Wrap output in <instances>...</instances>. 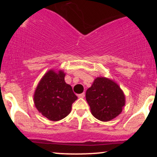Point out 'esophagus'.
<instances>
[{
    "mask_svg": "<svg viewBox=\"0 0 157 157\" xmlns=\"http://www.w3.org/2000/svg\"><path fill=\"white\" fill-rule=\"evenodd\" d=\"M84 97H85V93H82V94H78L79 98H83Z\"/></svg>",
    "mask_w": 157,
    "mask_h": 157,
    "instance_id": "1",
    "label": "esophagus"
}]
</instances>
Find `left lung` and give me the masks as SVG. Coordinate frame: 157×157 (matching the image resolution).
Wrapping results in <instances>:
<instances>
[{
  "instance_id": "left-lung-1",
  "label": "left lung",
  "mask_w": 157,
  "mask_h": 157,
  "mask_svg": "<svg viewBox=\"0 0 157 157\" xmlns=\"http://www.w3.org/2000/svg\"><path fill=\"white\" fill-rule=\"evenodd\" d=\"M86 98L95 118L110 121L122 112L125 95L116 82L105 77H97L86 91Z\"/></svg>"
}]
</instances>
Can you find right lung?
Listing matches in <instances>:
<instances>
[{"label": "right lung", "instance_id": "add662e5", "mask_svg": "<svg viewBox=\"0 0 157 157\" xmlns=\"http://www.w3.org/2000/svg\"><path fill=\"white\" fill-rule=\"evenodd\" d=\"M62 71L50 70L43 77L34 94L38 111L52 121H58L71 112L72 103L77 99L70 85L64 80Z\"/></svg>", "mask_w": 157, "mask_h": 157}]
</instances>
